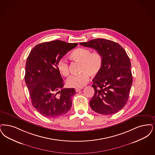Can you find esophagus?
<instances>
[{
    "instance_id": "esophagus-1",
    "label": "esophagus",
    "mask_w": 155,
    "mask_h": 155,
    "mask_svg": "<svg viewBox=\"0 0 155 155\" xmlns=\"http://www.w3.org/2000/svg\"><path fill=\"white\" fill-rule=\"evenodd\" d=\"M82 89V88H76L75 89V91H76V92H79L80 91H81Z\"/></svg>"
}]
</instances>
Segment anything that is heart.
I'll return each mask as SVG.
<instances>
[{
    "mask_svg": "<svg viewBox=\"0 0 155 155\" xmlns=\"http://www.w3.org/2000/svg\"><path fill=\"white\" fill-rule=\"evenodd\" d=\"M70 58L75 62L80 63V74L71 75L66 81L67 85L70 87L82 88L89 81V77H94L101 71L103 59L98 51L91 52L85 48H78L74 50L69 56ZM57 68L61 74L68 77L69 68L68 62L60 59L57 62Z\"/></svg>",
    "mask_w": 155,
    "mask_h": 155,
    "instance_id": "heart-1",
    "label": "heart"
}]
</instances>
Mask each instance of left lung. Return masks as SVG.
Segmentation results:
<instances>
[{
    "label": "left lung",
    "mask_w": 155,
    "mask_h": 155,
    "mask_svg": "<svg viewBox=\"0 0 155 155\" xmlns=\"http://www.w3.org/2000/svg\"><path fill=\"white\" fill-rule=\"evenodd\" d=\"M80 44L99 52L103 59L101 70L93 80L94 94L90 107L100 114L118 112L128 101L133 82L129 56L120 45L107 39L95 38Z\"/></svg>",
    "instance_id": "1"
}]
</instances>
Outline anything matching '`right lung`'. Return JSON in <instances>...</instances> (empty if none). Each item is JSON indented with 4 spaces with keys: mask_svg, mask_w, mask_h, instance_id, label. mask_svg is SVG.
<instances>
[{
    "mask_svg": "<svg viewBox=\"0 0 155 155\" xmlns=\"http://www.w3.org/2000/svg\"><path fill=\"white\" fill-rule=\"evenodd\" d=\"M77 45L61 40L38 44L31 50L27 58L25 83L32 105L45 117H61L71 107V98L76 93L75 90L63 88V80L56 64ZM58 93L59 96L57 95Z\"/></svg>",
    "mask_w": 155,
    "mask_h": 155,
    "instance_id": "add662e5",
    "label": "right lung"
}]
</instances>
